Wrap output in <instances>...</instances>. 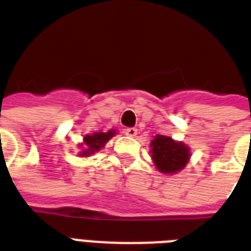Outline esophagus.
I'll list each match as a JSON object with an SVG mask.
<instances>
[{"mask_svg": "<svg viewBox=\"0 0 251 251\" xmlns=\"http://www.w3.org/2000/svg\"><path fill=\"white\" fill-rule=\"evenodd\" d=\"M138 133V130L135 129V127H127V129H125V134L127 135V137H135Z\"/></svg>", "mask_w": 251, "mask_h": 251, "instance_id": "34e87169", "label": "esophagus"}]
</instances>
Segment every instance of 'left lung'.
Wrapping results in <instances>:
<instances>
[{
  "label": "left lung",
  "instance_id": "obj_1",
  "mask_svg": "<svg viewBox=\"0 0 251 251\" xmlns=\"http://www.w3.org/2000/svg\"><path fill=\"white\" fill-rule=\"evenodd\" d=\"M151 156L161 173L173 175L186 167L190 159V150L182 142H176L171 137L157 134L151 142Z\"/></svg>",
  "mask_w": 251,
  "mask_h": 251
}]
</instances>
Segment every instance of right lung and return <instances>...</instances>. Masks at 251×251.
Here are the masks:
<instances>
[{"mask_svg":"<svg viewBox=\"0 0 251 251\" xmlns=\"http://www.w3.org/2000/svg\"><path fill=\"white\" fill-rule=\"evenodd\" d=\"M114 134L116 130H109L108 133H94L91 135H86L83 138V143L79 145V147L83 149L79 152V156H90L96 151H100Z\"/></svg>","mask_w":251,"mask_h":251,"instance_id":"obj_1","label":"right lung"}]
</instances>
